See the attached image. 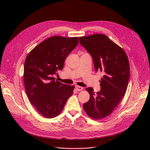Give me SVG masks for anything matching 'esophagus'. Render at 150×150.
Instances as JSON below:
<instances>
[{
	"mask_svg": "<svg viewBox=\"0 0 150 150\" xmlns=\"http://www.w3.org/2000/svg\"><path fill=\"white\" fill-rule=\"evenodd\" d=\"M75 88H76V89L78 91H82L83 89V88L82 86H75Z\"/></svg>",
	"mask_w": 150,
	"mask_h": 150,
	"instance_id": "obj_1",
	"label": "esophagus"
}]
</instances>
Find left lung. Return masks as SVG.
<instances>
[{"label":"left lung","instance_id":"1","mask_svg":"<svg viewBox=\"0 0 150 150\" xmlns=\"http://www.w3.org/2000/svg\"><path fill=\"white\" fill-rule=\"evenodd\" d=\"M79 42L91 55L96 71L104 74L100 80V91L95 93L92 88H86L90 98L83 107L91 118L102 119L113 111L125 94L130 75L128 57L105 35L80 37Z\"/></svg>","mask_w":150,"mask_h":150}]
</instances>
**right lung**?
<instances>
[{"mask_svg": "<svg viewBox=\"0 0 150 150\" xmlns=\"http://www.w3.org/2000/svg\"><path fill=\"white\" fill-rule=\"evenodd\" d=\"M78 43V38L53 36L38 45L25 59L23 80L28 98L46 118L58 115L73 94L74 86L62 84L52 76L63 69L66 58Z\"/></svg>", "mask_w": 150, "mask_h": 150, "instance_id": "1", "label": "right lung"}]
</instances>
